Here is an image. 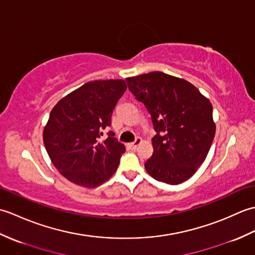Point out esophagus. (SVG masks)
Masks as SVG:
<instances>
[{
	"label": "esophagus",
	"mask_w": 255,
	"mask_h": 255,
	"mask_svg": "<svg viewBox=\"0 0 255 255\" xmlns=\"http://www.w3.org/2000/svg\"><path fill=\"white\" fill-rule=\"evenodd\" d=\"M141 143H142V138L138 137L136 140H134L133 142H131V143H130V147H131L132 149H136V148L138 147V145H140Z\"/></svg>",
	"instance_id": "esophagus-1"
}]
</instances>
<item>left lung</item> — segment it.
<instances>
[{"instance_id":"obj_1","label":"left lung","mask_w":255,"mask_h":255,"mask_svg":"<svg viewBox=\"0 0 255 255\" xmlns=\"http://www.w3.org/2000/svg\"><path fill=\"white\" fill-rule=\"evenodd\" d=\"M151 114L156 134L144 169L170 185L192 177L208 154L216 132L213 105L188 81L154 71L126 79Z\"/></svg>"}]
</instances>
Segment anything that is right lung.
<instances>
[{
	"mask_svg": "<svg viewBox=\"0 0 255 255\" xmlns=\"http://www.w3.org/2000/svg\"><path fill=\"white\" fill-rule=\"evenodd\" d=\"M126 89L124 80L91 81L52 108L42 132L45 148L59 173L75 185L97 187L116 172L125 145L113 132L100 138Z\"/></svg>",
	"mask_w": 255,
	"mask_h": 255,
	"instance_id": "obj_1",
	"label": "right lung"
}]
</instances>
